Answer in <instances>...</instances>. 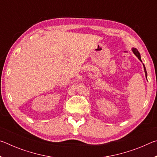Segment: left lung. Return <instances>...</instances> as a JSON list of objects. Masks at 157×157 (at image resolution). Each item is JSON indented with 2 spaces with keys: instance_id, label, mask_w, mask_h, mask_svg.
I'll list each match as a JSON object with an SVG mask.
<instances>
[{
  "instance_id": "1",
  "label": "left lung",
  "mask_w": 157,
  "mask_h": 157,
  "mask_svg": "<svg viewBox=\"0 0 157 157\" xmlns=\"http://www.w3.org/2000/svg\"><path fill=\"white\" fill-rule=\"evenodd\" d=\"M132 52H134V54L138 57V59H139L140 61V62H142L141 58H140V55L139 52L138 51V50L136 48H133L132 49ZM143 67H144V71H145V76H146V78H147V71H146V68L145 67V65L144 64H143Z\"/></svg>"
}]
</instances>
